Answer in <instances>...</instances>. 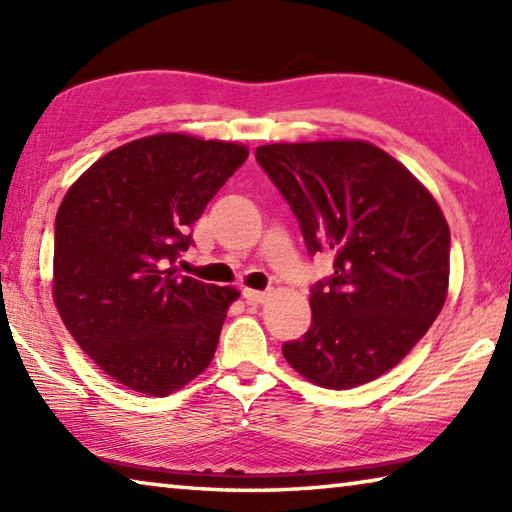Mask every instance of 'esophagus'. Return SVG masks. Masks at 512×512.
I'll return each mask as SVG.
<instances>
[{"label":"esophagus","instance_id":"1","mask_svg":"<svg viewBox=\"0 0 512 512\" xmlns=\"http://www.w3.org/2000/svg\"><path fill=\"white\" fill-rule=\"evenodd\" d=\"M241 296H244L246 302H250V305H259V302H264L268 293L266 291H257V289H244L241 291Z\"/></svg>","mask_w":512,"mask_h":512}]
</instances>
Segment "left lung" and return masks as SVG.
I'll list each match as a JSON object with an SVG mask.
<instances>
[{
  "label": "left lung",
  "instance_id": "obj_1",
  "mask_svg": "<svg viewBox=\"0 0 512 512\" xmlns=\"http://www.w3.org/2000/svg\"><path fill=\"white\" fill-rule=\"evenodd\" d=\"M255 158L291 205L309 255L334 257V273L311 287V325L282 345L284 359L323 388L368 384L411 352L445 305V216L375 144H266Z\"/></svg>",
  "mask_w": 512,
  "mask_h": 512
}]
</instances>
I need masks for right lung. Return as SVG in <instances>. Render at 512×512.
Returning a JSON list of instances; mask_svg holds the SVG:
<instances>
[{"instance_id":"obj_1","label":"right lung","mask_w":512,"mask_h":512,"mask_svg":"<svg viewBox=\"0 0 512 512\" xmlns=\"http://www.w3.org/2000/svg\"><path fill=\"white\" fill-rule=\"evenodd\" d=\"M246 158L241 144L142 137L94 162L58 207V314L81 350L131 391L164 397L210 366L239 293L178 275L176 259Z\"/></svg>"}]
</instances>
